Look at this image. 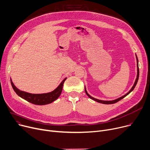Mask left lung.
<instances>
[{"instance_id":"obj_1","label":"left lung","mask_w":150,"mask_h":150,"mask_svg":"<svg viewBox=\"0 0 150 150\" xmlns=\"http://www.w3.org/2000/svg\"><path fill=\"white\" fill-rule=\"evenodd\" d=\"M136 59H137V78H136V81H135V83H134V85L133 86V87L131 88V89L129 90V91L128 93H127L126 94H125L124 96H122L121 98H119V99H116V100H110V101L100 100L97 99H95V98H93V97H91L90 94H88V93H87V91H86V89H85V93H86V95H87L88 96L90 99H93V100H95V101H96V102H99V103H103V104H112V103H116V102H119V100H120L121 99H122L123 98H124L125 96H127L128 94H129L132 91H133V90H134V88H135V86H136V84H137V81H138L139 76V65H138V59H137V56H136Z\"/></svg>"}]
</instances>
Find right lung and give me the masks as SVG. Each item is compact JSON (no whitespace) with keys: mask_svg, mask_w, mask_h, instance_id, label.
I'll use <instances>...</instances> for the list:
<instances>
[{"mask_svg":"<svg viewBox=\"0 0 150 150\" xmlns=\"http://www.w3.org/2000/svg\"><path fill=\"white\" fill-rule=\"evenodd\" d=\"M66 79L67 78L64 79L62 82L60 83V84L58 86V87L56 90L52 91V92L44 94H31L21 91L15 86V85L11 81V79L10 81L14 91L17 95L20 96L21 98L33 104L38 105H43L51 103L53 101L56 100L59 98L62 93V91L64 83Z\"/></svg>","mask_w":150,"mask_h":150,"instance_id":"right-lung-1","label":"right lung"}]
</instances>
